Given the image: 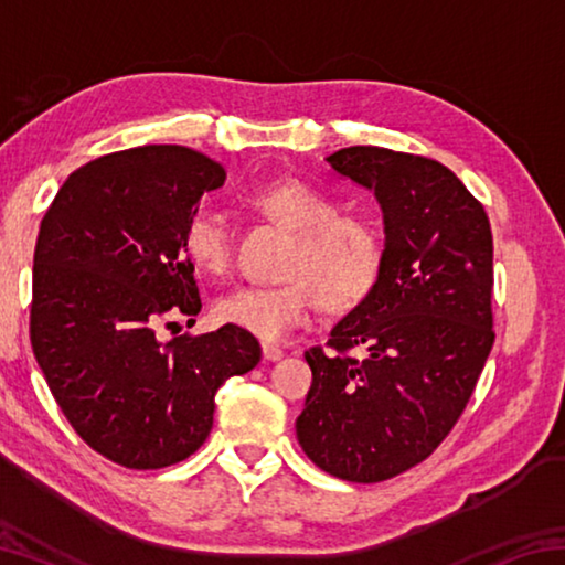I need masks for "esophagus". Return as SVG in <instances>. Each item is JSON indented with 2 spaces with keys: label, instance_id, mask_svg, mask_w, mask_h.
I'll list each match as a JSON object with an SVG mask.
<instances>
[{
  "label": "esophagus",
  "instance_id": "obj_1",
  "mask_svg": "<svg viewBox=\"0 0 565 565\" xmlns=\"http://www.w3.org/2000/svg\"><path fill=\"white\" fill-rule=\"evenodd\" d=\"M262 353H264L266 361H279V359L284 356V349L276 347V343L264 341V343H262Z\"/></svg>",
  "mask_w": 565,
  "mask_h": 565
}]
</instances>
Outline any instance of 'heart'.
I'll return each mask as SVG.
<instances>
[{"label":"heart","instance_id":"b5f03b06","mask_svg":"<svg viewBox=\"0 0 565 565\" xmlns=\"http://www.w3.org/2000/svg\"><path fill=\"white\" fill-rule=\"evenodd\" d=\"M242 204L294 232L284 284H246L214 301V319L266 341L309 323L321 303L329 313L356 309L376 289L386 248L374 222L339 212L327 191L301 179H281L242 194ZM232 228L212 209H196L181 234L186 259L204 274H224L232 262Z\"/></svg>","mask_w":565,"mask_h":565}]
</instances>
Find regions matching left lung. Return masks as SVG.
<instances>
[{
    "instance_id": "left-lung-1",
    "label": "left lung",
    "mask_w": 565,
    "mask_h": 565,
    "mask_svg": "<svg viewBox=\"0 0 565 565\" xmlns=\"http://www.w3.org/2000/svg\"><path fill=\"white\" fill-rule=\"evenodd\" d=\"M329 164L376 194L386 259L327 349L303 353L313 381L296 436L321 471L379 483L426 461L473 394L495 339L493 236L483 204L441 161L349 147Z\"/></svg>"
}]
</instances>
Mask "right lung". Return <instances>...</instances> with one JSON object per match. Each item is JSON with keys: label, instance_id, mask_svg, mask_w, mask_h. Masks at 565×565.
<instances>
[{"label": "right lung", "instance_id": "add662e5", "mask_svg": "<svg viewBox=\"0 0 565 565\" xmlns=\"http://www.w3.org/2000/svg\"><path fill=\"white\" fill-rule=\"evenodd\" d=\"M224 179L222 164L186 147L114 151L72 171L40 224L36 363L82 441L124 468L189 458L212 431L218 386L262 359L236 327L157 339L164 319L202 311L181 234Z\"/></svg>", "mask_w": 565, "mask_h": 565}]
</instances>
